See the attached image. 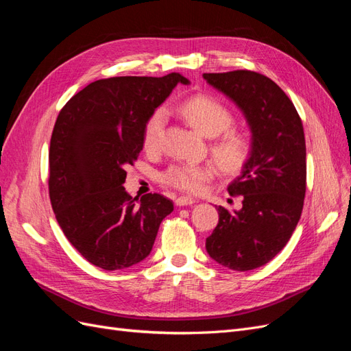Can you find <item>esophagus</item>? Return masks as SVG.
Listing matches in <instances>:
<instances>
[{
	"label": "esophagus",
	"instance_id": "obj_1",
	"mask_svg": "<svg viewBox=\"0 0 351 351\" xmlns=\"http://www.w3.org/2000/svg\"><path fill=\"white\" fill-rule=\"evenodd\" d=\"M195 200L192 197H187V196H180L176 199V205L177 206H187V205H193Z\"/></svg>",
	"mask_w": 351,
	"mask_h": 351
}]
</instances>
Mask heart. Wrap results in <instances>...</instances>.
I'll use <instances>...</instances> for the list:
<instances>
[{
  "instance_id": "1",
  "label": "heart",
  "mask_w": 351,
  "mask_h": 351,
  "mask_svg": "<svg viewBox=\"0 0 351 351\" xmlns=\"http://www.w3.org/2000/svg\"><path fill=\"white\" fill-rule=\"evenodd\" d=\"M180 111L197 132L217 137L210 149L221 169L226 173L240 171L250 158L252 142L246 133L232 129L234 115L227 105L209 95H197L187 99ZM167 117L165 108H158L147 117L143 127V145L147 151H155L161 145ZM214 176L215 168L210 164L176 162L161 174V182L186 193H199Z\"/></svg>"
}]
</instances>
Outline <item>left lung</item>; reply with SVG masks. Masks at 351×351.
<instances>
[{
  "instance_id": "8db88e82",
  "label": "left lung",
  "mask_w": 351,
  "mask_h": 351,
  "mask_svg": "<svg viewBox=\"0 0 351 351\" xmlns=\"http://www.w3.org/2000/svg\"><path fill=\"white\" fill-rule=\"evenodd\" d=\"M212 88L246 117L252 154L228 184L241 195L240 210L219 206V221L206 252L222 267L250 271L268 263L289 243L300 219L306 193V142L293 102L269 77L256 71L205 73Z\"/></svg>"
}]
</instances>
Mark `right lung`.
Segmentation results:
<instances>
[{
    "label": "right lung",
    "mask_w": 351,
    "mask_h": 351,
    "mask_svg": "<svg viewBox=\"0 0 351 351\" xmlns=\"http://www.w3.org/2000/svg\"><path fill=\"white\" fill-rule=\"evenodd\" d=\"M178 83L123 76L88 84L62 107L51 136L49 199L69 241L105 271L133 267L149 256L159 224L174 209L158 193L132 197L125 168L143 147L145 123Z\"/></svg>",
    "instance_id": "right-lung-1"
}]
</instances>
